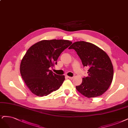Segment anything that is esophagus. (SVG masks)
<instances>
[{"label": "esophagus", "mask_w": 128, "mask_h": 128, "mask_svg": "<svg viewBox=\"0 0 128 128\" xmlns=\"http://www.w3.org/2000/svg\"><path fill=\"white\" fill-rule=\"evenodd\" d=\"M68 77V78H69V79H74V77H70V76H67Z\"/></svg>", "instance_id": "esophagus-1"}]
</instances>
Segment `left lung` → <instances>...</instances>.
<instances>
[{
	"instance_id": "1",
	"label": "left lung",
	"mask_w": 128,
	"mask_h": 128,
	"mask_svg": "<svg viewBox=\"0 0 128 128\" xmlns=\"http://www.w3.org/2000/svg\"><path fill=\"white\" fill-rule=\"evenodd\" d=\"M69 49L76 51L84 67H89L88 76L82 78L76 90L88 98L102 95L108 90L113 78V67L108 56L98 46L85 41L74 42Z\"/></svg>"
}]
</instances>
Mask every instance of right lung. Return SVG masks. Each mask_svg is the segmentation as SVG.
Wrapping results in <instances>:
<instances>
[{
  "mask_svg": "<svg viewBox=\"0 0 128 128\" xmlns=\"http://www.w3.org/2000/svg\"><path fill=\"white\" fill-rule=\"evenodd\" d=\"M72 44L69 40H42L30 46L22 59L20 72L25 84L32 93L46 96L58 90L64 75L53 72L50 67L56 64L62 52Z\"/></svg>",
  "mask_w": 128,
  "mask_h": 128,
  "instance_id": "obj_1",
  "label": "right lung"
}]
</instances>
